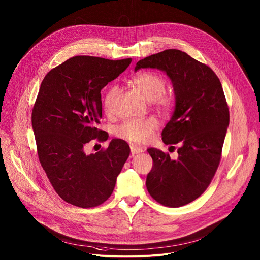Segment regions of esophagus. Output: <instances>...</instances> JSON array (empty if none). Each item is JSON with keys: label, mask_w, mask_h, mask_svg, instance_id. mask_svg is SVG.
I'll return each instance as SVG.
<instances>
[{"label": "esophagus", "mask_w": 260, "mask_h": 260, "mask_svg": "<svg viewBox=\"0 0 260 260\" xmlns=\"http://www.w3.org/2000/svg\"><path fill=\"white\" fill-rule=\"evenodd\" d=\"M143 149L141 147H138L136 145H132L131 146V153H132V156L136 155V154H139V153H142Z\"/></svg>", "instance_id": "1"}]
</instances>
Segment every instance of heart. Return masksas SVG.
Here are the masks:
<instances>
[{
  "mask_svg": "<svg viewBox=\"0 0 260 260\" xmlns=\"http://www.w3.org/2000/svg\"><path fill=\"white\" fill-rule=\"evenodd\" d=\"M131 82L139 90L143 97L152 101V104L162 113H168L174 106V97L171 93L163 91L166 88V80L160 74L144 71L135 75ZM119 88L116 85L109 86L102 97V105L106 113H111L117 98ZM159 127V121L154 118L144 120H127L121 124L116 134L119 138L135 144H144L151 140Z\"/></svg>",
  "mask_w": 260,
  "mask_h": 260,
  "instance_id": "1",
  "label": "heart"
}]
</instances>
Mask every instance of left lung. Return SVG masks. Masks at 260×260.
Instances as JSON below:
<instances>
[{
    "instance_id": "8db88e82",
    "label": "left lung",
    "mask_w": 260,
    "mask_h": 260,
    "mask_svg": "<svg viewBox=\"0 0 260 260\" xmlns=\"http://www.w3.org/2000/svg\"><path fill=\"white\" fill-rule=\"evenodd\" d=\"M140 68L166 72L173 83L175 111L162 131V140L179 144V156L172 160L169 154L149 147L153 169L146 187L162 206L179 208L203 194L214 178L230 122L228 103L212 68L181 50L152 54L137 62L135 72Z\"/></svg>"
}]
</instances>
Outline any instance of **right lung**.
I'll use <instances>...</instances> for the list:
<instances>
[{"instance_id":"add662e5","label":"right lung","mask_w":260,"mask_h":260,"mask_svg":"<svg viewBox=\"0 0 260 260\" xmlns=\"http://www.w3.org/2000/svg\"><path fill=\"white\" fill-rule=\"evenodd\" d=\"M131 62L77 56L52 68L41 83L31 114L39 160L57 194L73 206L89 209L106 201L129 156L120 139L90 155L85 146L107 140L97 128L101 89Z\"/></svg>"}]
</instances>
